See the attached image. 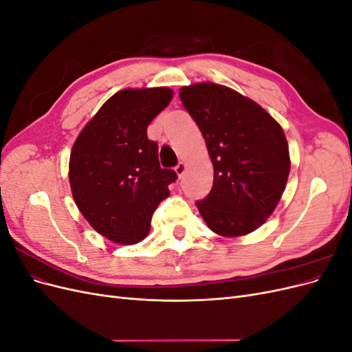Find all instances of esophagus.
<instances>
[{"label":"esophagus","mask_w":352,"mask_h":352,"mask_svg":"<svg viewBox=\"0 0 352 352\" xmlns=\"http://www.w3.org/2000/svg\"><path fill=\"white\" fill-rule=\"evenodd\" d=\"M175 170H176V175H177L179 177H182L184 173H185V170H186V164H185L184 162H179L177 166L175 167Z\"/></svg>","instance_id":"obj_1"}]
</instances>
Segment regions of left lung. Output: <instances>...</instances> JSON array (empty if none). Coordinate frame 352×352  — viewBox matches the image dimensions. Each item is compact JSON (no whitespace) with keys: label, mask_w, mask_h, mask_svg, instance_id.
Returning a JSON list of instances; mask_svg holds the SVG:
<instances>
[{"label":"left lung","mask_w":352,"mask_h":352,"mask_svg":"<svg viewBox=\"0 0 352 352\" xmlns=\"http://www.w3.org/2000/svg\"><path fill=\"white\" fill-rule=\"evenodd\" d=\"M180 101L204 136L214 167L211 192L197 202L220 236L258 229L279 204L291 170L282 126L235 89L202 82L180 88Z\"/></svg>","instance_id":"8db88e82"}]
</instances>
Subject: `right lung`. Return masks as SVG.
<instances>
[{
  "label": "right lung",
  "instance_id": "1",
  "mask_svg": "<svg viewBox=\"0 0 352 352\" xmlns=\"http://www.w3.org/2000/svg\"><path fill=\"white\" fill-rule=\"evenodd\" d=\"M173 98L170 88L122 89L102 104L73 144L69 180L89 225L111 242L133 245L150 233L176 173L162 168L146 127Z\"/></svg>",
  "mask_w": 352,
  "mask_h": 352
}]
</instances>
